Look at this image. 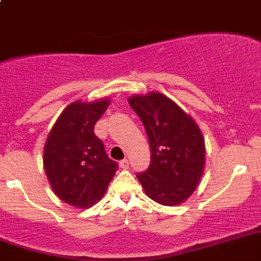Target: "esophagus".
<instances>
[{
    "label": "esophagus",
    "mask_w": 261,
    "mask_h": 261,
    "mask_svg": "<svg viewBox=\"0 0 261 261\" xmlns=\"http://www.w3.org/2000/svg\"><path fill=\"white\" fill-rule=\"evenodd\" d=\"M120 166H121L122 169H128L129 168V161H128V160H126V158H125V160H122V161L120 162Z\"/></svg>",
    "instance_id": "34e87169"
}]
</instances>
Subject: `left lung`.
<instances>
[{
	"instance_id": "obj_1",
	"label": "left lung",
	"mask_w": 261,
	"mask_h": 261,
	"mask_svg": "<svg viewBox=\"0 0 261 261\" xmlns=\"http://www.w3.org/2000/svg\"><path fill=\"white\" fill-rule=\"evenodd\" d=\"M129 104L145 126L152 162L137 174L150 199L177 206L189 199L204 171L206 146L195 120L161 92L133 95Z\"/></svg>"
}]
</instances>
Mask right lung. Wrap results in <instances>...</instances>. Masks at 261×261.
Returning a JSON list of instances; mask_svg holds the SVG:
<instances>
[{"label":"right lung","instance_id":"1","mask_svg":"<svg viewBox=\"0 0 261 261\" xmlns=\"http://www.w3.org/2000/svg\"><path fill=\"white\" fill-rule=\"evenodd\" d=\"M109 103V97L71 103L44 142L43 168L48 184L59 199L77 208L91 207L101 199L117 169L93 133Z\"/></svg>","mask_w":261,"mask_h":261}]
</instances>
